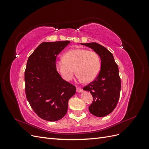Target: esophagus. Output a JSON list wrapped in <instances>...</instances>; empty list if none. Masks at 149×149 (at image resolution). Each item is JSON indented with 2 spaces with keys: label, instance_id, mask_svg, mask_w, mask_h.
<instances>
[{
  "label": "esophagus",
  "instance_id": "esophagus-1",
  "mask_svg": "<svg viewBox=\"0 0 149 149\" xmlns=\"http://www.w3.org/2000/svg\"><path fill=\"white\" fill-rule=\"evenodd\" d=\"M82 89H81V88H79V87H77L76 88V92H78V93H81V92H82Z\"/></svg>",
  "mask_w": 149,
  "mask_h": 149
}]
</instances>
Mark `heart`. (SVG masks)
Wrapping results in <instances>:
<instances>
[{
    "mask_svg": "<svg viewBox=\"0 0 149 149\" xmlns=\"http://www.w3.org/2000/svg\"><path fill=\"white\" fill-rule=\"evenodd\" d=\"M55 65L56 70L65 80H71L76 71L78 78L87 83L93 81L97 77L101 67L98 54L84 48L68 51L65 57L56 60Z\"/></svg>",
    "mask_w": 149,
    "mask_h": 149,
    "instance_id": "b5f03b06",
    "label": "heart"
}]
</instances>
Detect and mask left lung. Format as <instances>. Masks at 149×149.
I'll return each instance as SVG.
<instances>
[{"label": "left lung", "mask_w": 149, "mask_h": 149, "mask_svg": "<svg viewBox=\"0 0 149 149\" xmlns=\"http://www.w3.org/2000/svg\"><path fill=\"white\" fill-rule=\"evenodd\" d=\"M81 44L93 49L101 58L100 73L83 89L91 93L93 97L89 112L97 117H104L114 111L119 99L121 82L118 66L112 54L104 47L95 42Z\"/></svg>", "instance_id": "1"}]
</instances>
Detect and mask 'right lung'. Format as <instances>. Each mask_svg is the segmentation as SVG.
Listing matches in <instances>:
<instances>
[{"label": "right lung", "instance_id": "1", "mask_svg": "<svg viewBox=\"0 0 149 149\" xmlns=\"http://www.w3.org/2000/svg\"><path fill=\"white\" fill-rule=\"evenodd\" d=\"M70 41L43 42L29 56L25 71V89L31 107L38 117L56 121L67 112L75 86L66 81L56 68V56Z\"/></svg>", "mask_w": 149, "mask_h": 149}]
</instances>
